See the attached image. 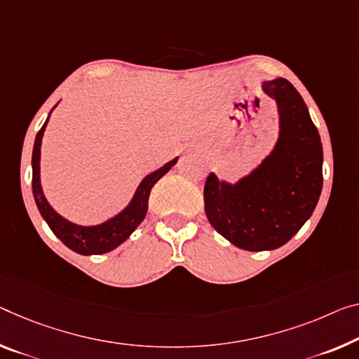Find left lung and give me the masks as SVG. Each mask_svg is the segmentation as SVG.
Here are the masks:
<instances>
[{
  "label": "left lung",
  "mask_w": 359,
  "mask_h": 359,
  "mask_svg": "<svg viewBox=\"0 0 359 359\" xmlns=\"http://www.w3.org/2000/svg\"><path fill=\"white\" fill-rule=\"evenodd\" d=\"M276 99L280 131L271 156L252 175L226 184L210 173L203 186L210 224L244 250H273L290 241L316 207L323 189V146L299 91L285 79L264 81Z\"/></svg>",
  "instance_id": "left-lung-1"
}]
</instances>
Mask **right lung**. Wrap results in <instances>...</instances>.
Instances as JSON below:
<instances>
[{
    "label": "right lung",
    "instance_id": "obj_1",
    "mask_svg": "<svg viewBox=\"0 0 359 359\" xmlns=\"http://www.w3.org/2000/svg\"><path fill=\"white\" fill-rule=\"evenodd\" d=\"M48 125V120L41 130L38 131L35 146H33V156H32V167H33V178H32V189L33 197H35L36 207L40 210L41 217L45 218L49 228L54 234H56L70 250H74L80 255H101L114 250L122 242L128 239L130 234L137 228L142 219H144L147 213V203H149V194L154 184L157 183L162 176L170 172V168L178 162V157L173 158L172 162L165 163L162 168L156 170V172L147 175L141 184L137 186L136 194L130 205L125 208L122 213L117 217L109 219V222L99 224V226H79L67 222V219L60 217L53 210L48 201L43 196L41 184H40V152H41V140L45 128Z\"/></svg>",
    "mask_w": 359,
    "mask_h": 359
}]
</instances>
